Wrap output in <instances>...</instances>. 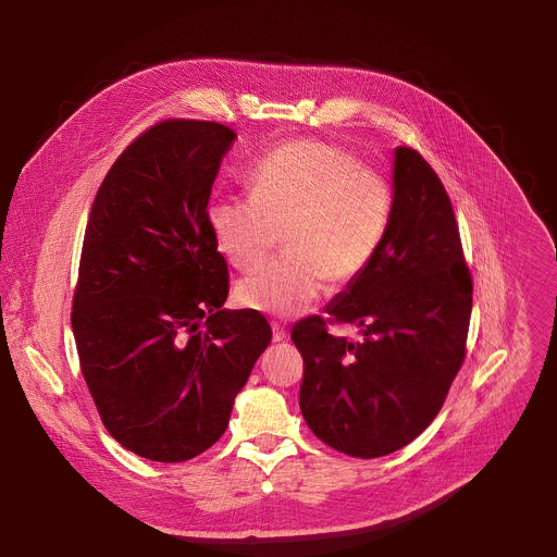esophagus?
<instances>
[{
	"label": "esophagus",
	"mask_w": 557,
	"mask_h": 557,
	"mask_svg": "<svg viewBox=\"0 0 557 557\" xmlns=\"http://www.w3.org/2000/svg\"><path fill=\"white\" fill-rule=\"evenodd\" d=\"M286 339V331L277 324H273V342H284Z\"/></svg>",
	"instance_id": "obj_1"
}]
</instances>
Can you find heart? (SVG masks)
I'll return each mask as SVG.
<instances>
[{
	"label": "heart",
	"mask_w": 557,
	"mask_h": 557,
	"mask_svg": "<svg viewBox=\"0 0 557 557\" xmlns=\"http://www.w3.org/2000/svg\"><path fill=\"white\" fill-rule=\"evenodd\" d=\"M251 196L207 211L218 251L237 271L258 269L282 233V258L235 286V301L264 314L304 312L324 288L355 282L376 258L392 218L389 183L346 147L293 140L264 153Z\"/></svg>",
	"instance_id": "obj_1"
}]
</instances>
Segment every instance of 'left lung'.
Returning <instances> with one entry per match:
<instances>
[{"label": "left lung", "instance_id": "obj_1", "mask_svg": "<svg viewBox=\"0 0 557 557\" xmlns=\"http://www.w3.org/2000/svg\"><path fill=\"white\" fill-rule=\"evenodd\" d=\"M326 312L361 327L364 342L331 336L320 314L293 326L306 425L355 458L406 447L438 414L462 366L471 317L451 202L412 147L394 149L392 218L376 258Z\"/></svg>", "mask_w": 557, "mask_h": 557}]
</instances>
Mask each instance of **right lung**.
<instances>
[{"label":"right lung","mask_w":557,"mask_h":557,"mask_svg":"<svg viewBox=\"0 0 557 557\" xmlns=\"http://www.w3.org/2000/svg\"><path fill=\"white\" fill-rule=\"evenodd\" d=\"M235 132L170 119L103 178L86 226L72 333L108 432L129 451L183 462L226 430L271 344L258 310L222 308L228 271L207 205Z\"/></svg>","instance_id":"1"}]
</instances>
